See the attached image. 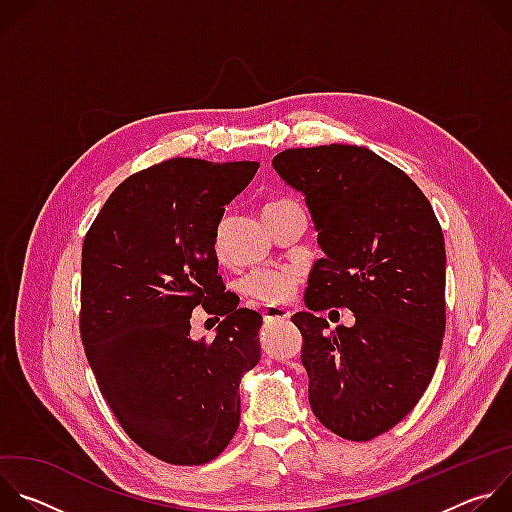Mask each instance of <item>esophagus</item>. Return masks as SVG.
Returning a JSON list of instances; mask_svg holds the SVG:
<instances>
[{
  "instance_id": "34e87169",
  "label": "esophagus",
  "mask_w": 512,
  "mask_h": 512,
  "mask_svg": "<svg viewBox=\"0 0 512 512\" xmlns=\"http://www.w3.org/2000/svg\"><path fill=\"white\" fill-rule=\"evenodd\" d=\"M289 318V312L285 308H279V306H267L263 310V320L265 322H283Z\"/></svg>"
}]
</instances>
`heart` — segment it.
<instances>
[{
    "instance_id": "b5f03b06",
    "label": "heart",
    "mask_w": 512,
    "mask_h": 512,
    "mask_svg": "<svg viewBox=\"0 0 512 512\" xmlns=\"http://www.w3.org/2000/svg\"><path fill=\"white\" fill-rule=\"evenodd\" d=\"M289 202H294V200L279 198V200L267 202L265 208H277V206H283V204H289ZM221 233H223V227H218L216 245L221 243ZM243 287H245L247 294L255 300H261L265 304H283L296 294L298 273L291 271V269H261V271L251 273L245 279Z\"/></svg>"
}]
</instances>
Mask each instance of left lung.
<instances>
[{"mask_svg": "<svg viewBox=\"0 0 512 512\" xmlns=\"http://www.w3.org/2000/svg\"><path fill=\"white\" fill-rule=\"evenodd\" d=\"M273 170L304 194L324 257L310 271L302 332L308 397L324 427L367 442L395 427L425 393L446 330V247L429 200L369 148L285 150ZM348 307L330 331L315 312Z\"/></svg>", "mask_w": 512, "mask_h": 512, "instance_id": "left-lung-1", "label": "left lung"}]
</instances>
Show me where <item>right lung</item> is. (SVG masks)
<instances>
[{
  "label": "right lung",
  "instance_id": "obj_1",
  "mask_svg": "<svg viewBox=\"0 0 512 512\" xmlns=\"http://www.w3.org/2000/svg\"><path fill=\"white\" fill-rule=\"evenodd\" d=\"M259 162L174 158L129 176L83 243L81 338L101 395L148 454L198 466L239 427V383L261 358V314L218 275L225 206ZM223 315L212 343L189 338L191 310Z\"/></svg>",
  "mask_w": 512,
  "mask_h": 512
}]
</instances>
